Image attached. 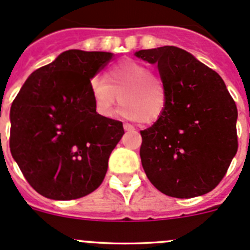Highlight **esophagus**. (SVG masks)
Wrapping results in <instances>:
<instances>
[{
	"mask_svg": "<svg viewBox=\"0 0 250 250\" xmlns=\"http://www.w3.org/2000/svg\"><path fill=\"white\" fill-rule=\"evenodd\" d=\"M124 130H126V131H130V130H134V126H132L131 124L125 123V124H124Z\"/></svg>",
	"mask_w": 250,
	"mask_h": 250,
	"instance_id": "1",
	"label": "esophagus"
}]
</instances>
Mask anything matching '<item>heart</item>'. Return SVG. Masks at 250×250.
<instances>
[{
    "mask_svg": "<svg viewBox=\"0 0 250 250\" xmlns=\"http://www.w3.org/2000/svg\"><path fill=\"white\" fill-rule=\"evenodd\" d=\"M94 107L103 118H111L119 101L121 116L134 121L152 123L164 114L167 105V87L163 77L144 63L124 60L110 66L90 80Z\"/></svg>",
    "mask_w": 250,
    "mask_h": 250,
    "instance_id": "b5f03b06",
    "label": "heart"
}]
</instances>
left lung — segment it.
Listing matches in <instances>:
<instances>
[{
	"mask_svg": "<svg viewBox=\"0 0 250 250\" xmlns=\"http://www.w3.org/2000/svg\"><path fill=\"white\" fill-rule=\"evenodd\" d=\"M167 87L164 114L141 130V164L165 195L188 199L222 182L237 154L238 110L222 77L175 46L140 50Z\"/></svg>",
	"mask_w": 250,
	"mask_h": 250,
	"instance_id": "obj_1",
	"label": "left lung"
}]
</instances>
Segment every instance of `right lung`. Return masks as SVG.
Returning <instances> with one entry per match:
<instances>
[{"instance_id":"obj_1","label":"right lung","mask_w":250,"mask_h":250,"mask_svg":"<svg viewBox=\"0 0 250 250\" xmlns=\"http://www.w3.org/2000/svg\"><path fill=\"white\" fill-rule=\"evenodd\" d=\"M111 52L68 50L30 75L11 106L10 149L39 194L54 200L98 189L123 123L96 112L90 80Z\"/></svg>"}]
</instances>
